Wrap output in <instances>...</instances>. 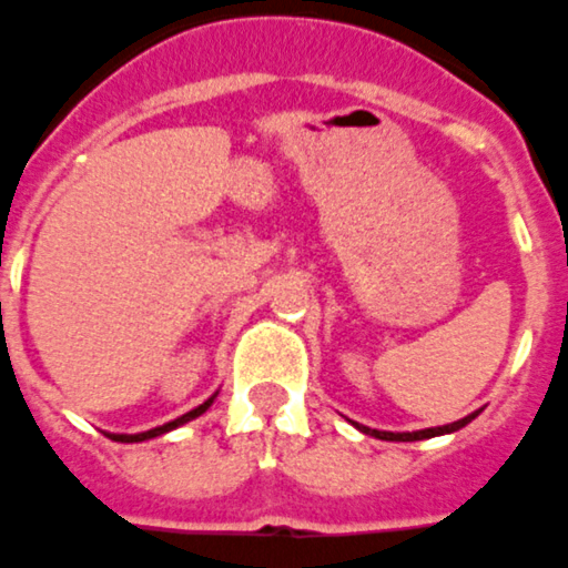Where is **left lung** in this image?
I'll return each mask as SVG.
<instances>
[{
    "instance_id": "8db88e82",
    "label": "left lung",
    "mask_w": 568,
    "mask_h": 568,
    "mask_svg": "<svg viewBox=\"0 0 568 568\" xmlns=\"http://www.w3.org/2000/svg\"><path fill=\"white\" fill-rule=\"evenodd\" d=\"M479 410L474 414H467V417L456 419V423H447V426H435V428H419V432H381V428H369V426H361V423H354V426L361 428L363 435H372V438L378 440H426V438H438V435H453L458 428H465L470 419L476 417Z\"/></svg>"
}]
</instances>
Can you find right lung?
Wrapping results in <instances>:
<instances>
[{
	"mask_svg": "<svg viewBox=\"0 0 568 568\" xmlns=\"http://www.w3.org/2000/svg\"><path fill=\"white\" fill-rule=\"evenodd\" d=\"M214 399H216V393L214 396H207V399L202 402V405H196L193 410H187V414H181L179 419H169V423L149 428V432H136V435H119V432H106V435H110L112 440H121V444H142V440L160 438V435H166V432H172V428H179V426H184V423H190V419L202 417V414H205V410L214 405Z\"/></svg>",
	"mask_w": 568,
	"mask_h": 568,
	"instance_id": "right-lung-1",
	"label": "right lung"
}]
</instances>
